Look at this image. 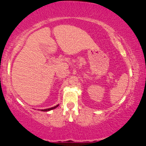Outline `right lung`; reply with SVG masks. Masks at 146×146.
I'll return each mask as SVG.
<instances>
[{"mask_svg": "<svg viewBox=\"0 0 146 146\" xmlns=\"http://www.w3.org/2000/svg\"><path fill=\"white\" fill-rule=\"evenodd\" d=\"M58 106H59V104H58V105L55 106H54V107H52V108H50L44 109V110H41V111H50V110H53V109L56 108H57Z\"/></svg>", "mask_w": 146, "mask_h": 146, "instance_id": "right-lung-1", "label": "right lung"}]
</instances>
